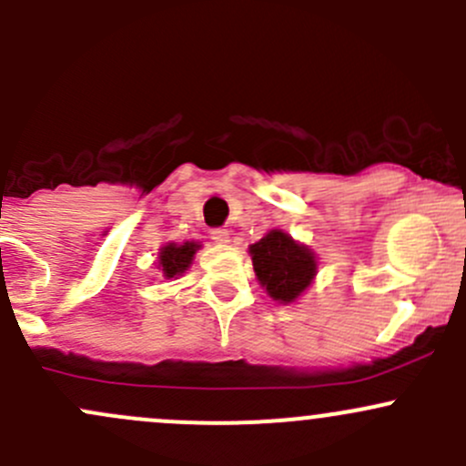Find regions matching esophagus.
<instances>
[{
  "instance_id": "1",
  "label": "esophagus",
  "mask_w": 466,
  "mask_h": 466,
  "mask_svg": "<svg viewBox=\"0 0 466 466\" xmlns=\"http://www.w3.org/2000/svg\"><path fill=\"white\" fill-rule=\"evenodd\" d=\"M211 241L214 243H229V232L228 229H223V228H216V229H211Z\"/></svg>"
}]
</instances>
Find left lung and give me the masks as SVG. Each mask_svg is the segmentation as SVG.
I'll list each match as a JSON object with an SVG mask.
<instances>
[{"instance_id": "obj_1", "label": "left lung", "mask_w": 466, "mask_h": 466, "mask_svg": "<svg viewBox=\"0 0 466 466\" xmlns=\"http://www.w3.org/2000/svg\"><path fill=\"white\" fill-rule=\"evenodd\" d=\"M248 252L259 284L279 304L298 302L318 275L316 252L284 229H268Z\"/></svg>"}]
</instances>
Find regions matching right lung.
Listing matches in <instances>:
<instances>
[{
	"label": "right lung",
	"mask_w": 466,
	"mask_h": 466,
	"mask_svg": "<svg viewBox=\"0 0 466 466\" xmlns=\"http://www.w3.org/2000/svg\"><path fill=\"white\" fill-rule=\"evenodd\" d=\"M198 241H185V243H164L157 252V270L162 272L164 279H177L185 275L194 263L196 252L200 250Z\"/></svg>",
	"instance_id": "1"
}]
</instances>
